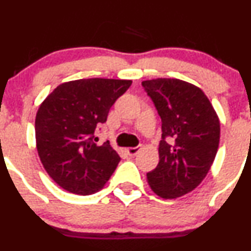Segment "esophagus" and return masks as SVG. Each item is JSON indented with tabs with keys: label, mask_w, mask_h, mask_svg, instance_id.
<instances>
[{
	"label": "esophagus",
	"mask_w": 251,
	"mask_h": 251,
	"mask_svg": "<svg viewBox=\"0 0 251 251\" xmlns=\"http://www.w3.org/2000/svg\"><path fill=\"white\" fill-rule=\"evenodd\" d=\"M140 147H131V148H127L126 149V151H127V154L130 156H135L137 155V153L140 151Z\"/></svg>",
	"instance_id": "34e87169"
}]
</instances>
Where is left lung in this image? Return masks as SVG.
<instances>
[{"mask_svg": "<svg viewBox=\"0 0 251 251\" xmlns=\"http://www.w3.org/2000/svg\"><path fill=\"white\" fill-rule=\"evenodd\" d=\"M161 118L159 164L147 174L156 196L174 199L201 183L220 142V120L203 91L178 78L142 82Z\"/></svg>", "mask_w": 251, "mask_h": 251, "instance_id": "8db88e82", "label": "left lung"}]
</instances>
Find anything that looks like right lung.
I'll return each mask as SVG.
<instances>
[{
    "label": "right lung",
    "instance_id": "right-lung-1",
    "mask_svg": "<svg viewBox=\"0 0 251 251\" xmlns=\"http://www.w3.org/2000/svg\"><path fill=\"white\" fill-rule=\"evenodd\" d=\"M131 80L81 78L54 88L36 114L39 156L50 178L65 191L88 196L102 189L120 156L109 141L97 144V126Z\"/></svg>",
    "mask_w": 251,
    "mask_h": 251
}]
</instances>
